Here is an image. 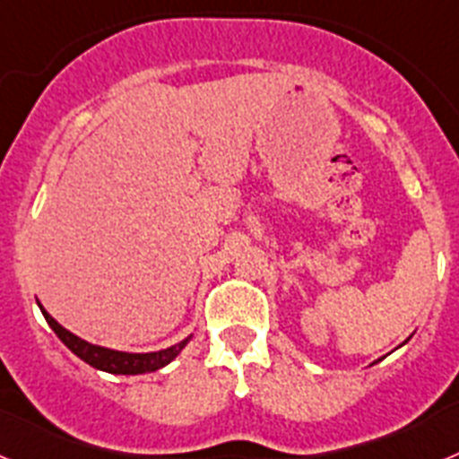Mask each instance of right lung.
<instances>
[{"instance_id":"1","label":"right lung","mask_w":459,"mask_h":459,"mask_svg":"<svg viewBox=\"0 0 459 459\" xmlns=\"http://www.w3.org/2000/svg\"><path fill=\"white\" fill-rule=\"evenodd\" d=\"M40 312H43V317L50 324L52 331L59 335V340L66 344L73 354L80 356V359H82L84 363H89L91 368L112 372V375H144V372L160 370L163 366H168L169 360L177 359V354H179L186 347V342H188V338H186L184 342L174 344L169 350L152 351V354H126V351L105 350V347H99V344L84 342L82 338H78V335H73L71 331H66L62 324H56L55 319L43 310V306H40Z\"/></svg>"}]
</instances>
